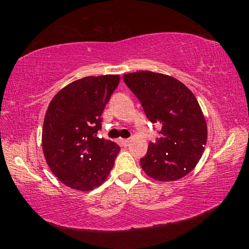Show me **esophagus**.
<instances>
[{
    "label": "esophagus",
    "mask_w": 249,
    "mask_h": 249,
    "mask_svg": "<svg viewBox=\"0 0 249 249\" xmlns=\"http://www.w3.org/2000/svg\"><path fill=\"white\" fill-rule=\"evenodd\" d=\"M120 142L123 146H128L130 144V141L129 140H125V138H122V140H120Z\"/></svg>",
    "instance_id": "1"
}]
</instances>
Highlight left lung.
<instances>
[{
    "mask_svg": "<svg viewBox=\"0 0 249 249\" xmlns=\"http://www.w3.org/2000/svg\"><path fill=\"white\" fill-rule=\"evenodd\" d=\"M123 80L147 119L160 126V138L150 142L141 158L146 175L159 181L187 176L199 162L208 136L196 96L177 79L151 71L124 74Z\"/></svg>",
    "mask_w": 249,
    "mask_h": 249,
    "instance_id": "8db88e82",
    "label": "left lung"
}]
</instances>
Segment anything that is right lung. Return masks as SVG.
I'll use <instances>...</instances> for the list:
<instances>
[{
  "instance_id": "add662e5",
  "label": "right lung",
  "mask_w": 249,
  "mask_h": 249,
  "mask_svg": "<svg viewBox=\"0 0 249 249\" xmlns=\"http://www.w3.org/2000/svg\"><path fill=\"white\" fill-rule=\"evenodd\" d=\"M120 75L84 77L54 95L46 112L43 150L53 175L75 190L89 191L104 182L120 146L98 137L105 105Z\"/></svg>"
}]
</instances>
